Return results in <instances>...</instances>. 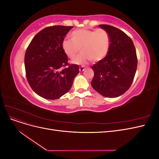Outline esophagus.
Instances as JSON below:
<instances>
[{
  "label": "esophagus",
  "instance_id": "1",
  "mask_svg": "<svg viewBox=\"0 0 159 159\" xmlns=\"http://www.w3.org/2000/svg\"><path fill=\"white\" fill-rule=\"evenodd\" d=\"M84 70H85V68H84V66H81V67H80V71L82 72V71H84Z\"/></svg>",
  "mask_w": 159,
  "mask_h": 159
}]
</instances>
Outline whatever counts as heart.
<instances>
[{"instance_id":"b5f03b06","label":"heart","mask_w":159,"mask_h":159,"mask_svg":"<svg viewBox=\"0 0 159 159\" xmlns=\"http://www.w3.org/2000/svg\"><path fill=\"white\" fill-rule=\"evenodd\" d=\"M71 41L65 39L62 42V50L74 63L81 64L88 61L98 62L103 60L107 55L110 47V36L103 28L95 30L78 29L70 34Z\"/></svg>"}]
</instances>
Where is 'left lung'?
Listing matches in <instances>:
<instances>
[{
    "instance_id": "obj_1",
    "label": "left lung",
    "mask_w": 159,
    "mask_h": 159,
    "mask_svg": "<svg viewBox=\"0 0 159 159\" xmlns=\"http://www.w3.org/2000/svg\"><path fill=\"white\" fill-rule=\"evenodd\" d=\"M110 36L107 55L91 68L94 77L91 86L106 98H117L131 87L137 68V53L131 38L119 28L100 25Z\"/></svg>"
}]
</instances>
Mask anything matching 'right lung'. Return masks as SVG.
Here are the masks:
<instances>
[{
  "mask_svg": "<svg viewBox=\"0 0 159 159\" xmlns=\"http://www.w3.org/2000/svg\"><path fill=\"white\" fill-rule=\"evenodd\" d=\"M72 28L60 25L46 27L33 38L27 48L25 66L28 82L43 98L61 97L70 91L79 74L78 65L69 64L61 47Z\"/></svg>",
  "mask_w": 159,
  "mask_h": 159,
  "instance_id": "1",
  "label": "right lung"
}]
</instances>
